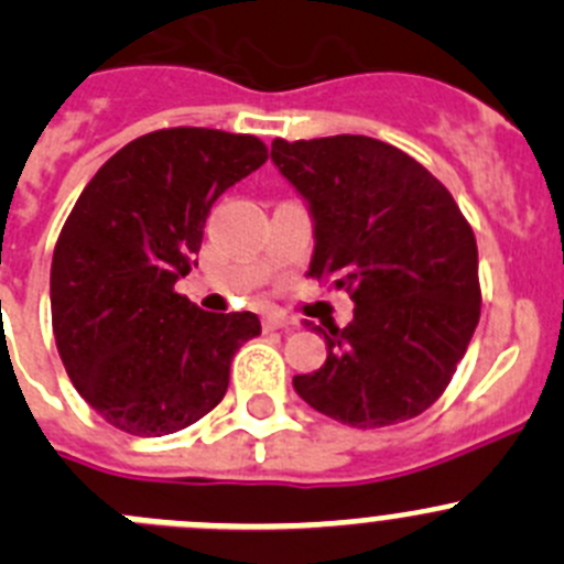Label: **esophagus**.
<instances>
[{
    "label": "esophagus",
    "mask_w": 564,
    "mask_h": 564,
    "mask_svg": "<svg viewBox=\"0 0 564 564\" xmlns=\"http://www.w3.org/2000/svg\"><path fill=\"white\" fill-rule=\"evenodd\" d=\"M294 319L283 312H267L264 314V330H281V328H292Z\"/></svg>",
    "instance_id": "esophagus-1"
}]
</instances>
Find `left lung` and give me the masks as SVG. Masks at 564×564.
<instances>
[{
	"instance_id": "left-lung-1",
	"label": "left lung",
	"mask_w": 564,
	"mask_h": 564,
	"mask_svg": "<svg viewBox=\"0 0 564 564\" xmlns=\"http://www.w3.org/2000/svg\"><path fill=\"white\" fill-rule=\"evenodd\" d=\"M272 161L312 208L308 275L356 303L345 328H314L328 359L294 389L356 429L417 417L448 389L481 317L470 223L423 163L370 135L275 139Z\"/></svg>"
}]
</instances>
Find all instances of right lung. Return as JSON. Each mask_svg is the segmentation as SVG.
Instances as JSON below:
<instances>
[{
  "label": "right lung",
  "mask_w": 564,
  "mask_h": 564,
  "mask_svg": "<svg viewBox=\"0 0 564 564\" xmlns=\"http://www.w3.org/2000/svg\"><path fill=\"white\" fill-rule=\"evenodd\" d=\"M267 161L256 135L166 128L99 166L52 256V330L63 367L124 434H175L228 392L230 361L261 334L252 312H203L175 292L197 267L210 205Z\"/></svg>",
  "instance_id": "add662e5"
}]
</instances>
